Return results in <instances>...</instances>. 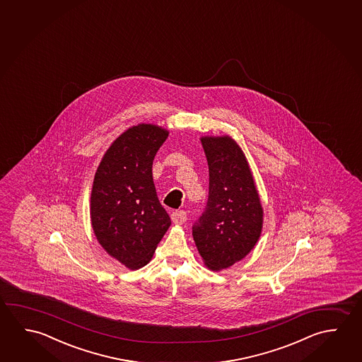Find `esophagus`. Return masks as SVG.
<instances>
[{
    "label": "esophagus",
    "mask_w": 362,
    "mask_h": 362,
    "mask_svg": "<svg viewBox=\"0 0 362 362\" xmlns=\"http://www.w3.org/2000/svg\"><path fill=\"white\" fill-rule=\"evenodd\" d=\"M172 221L174 225H183L184 222L187 221V214L184 211H175V212H173Z\"/></svg>",
    "instance_id": "34e87169"
}]
</instances>
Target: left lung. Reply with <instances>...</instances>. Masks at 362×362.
I'll return each mask as SVG.
<instances>
[{"instance_id":"left-lung-1","label":"left lung","mask_w":362,"mask_h":362,"mask_svg":"<svg viewBox=\"0 0 362 362\" xmlns=\"http://www.w3.org/2000/svg\"><path fill=\"white\" fill-rule=\"evenodd\" d=\"M209 169L207 206L193 226L204 265L221 272L243 260L260 238L264 211L243 148L228 135L202 136Z\"/></svg>"}]
</instances>
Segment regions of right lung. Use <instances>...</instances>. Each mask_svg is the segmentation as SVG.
Instances as JSON below:
<instances>
[{
    "instance_id": "add662e5",
    "label": "right lung",
    "mask_w": 362,
    "mask_h": 362,
    "mask_svg": "<svg viewBox=\"0 0 362 362\" xmlns=\"http://www.w3.org/2000/svg\"><path fill=\"white\" fill-rule=\"evenodd\" d=\"M169 131L139 124L107 148L90 193V222L107 254L131 270L145 267L172 223L156 196L153 161Z\"/></svg>"
}]
</instances>
